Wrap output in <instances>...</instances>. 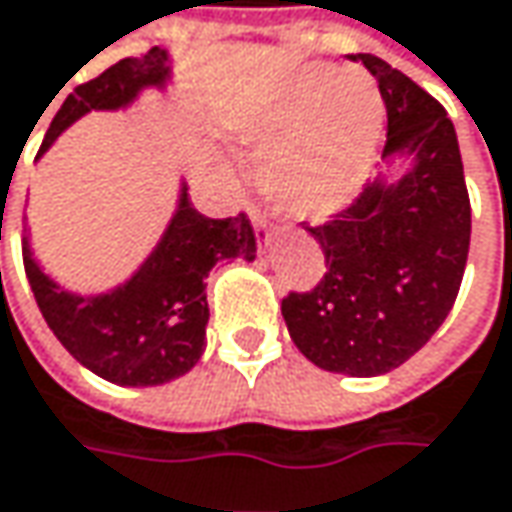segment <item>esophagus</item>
Wrapping results in <instances>:
<instances>
[{
  "label": "esophagus",
  "mask_w": 512,
  "mask_h": 512,
  "mask_svg": "<svg viewBox=\"0 0 512 512\" xmlns=\"http://www.w3.org/2000/svg\"><path fill=\"white\" fill-rule=\"evenodd\" d=\"M253 230H256V236H262V239H265V242H268L270 227H268V221H265V218L253 216Z\"/></svg>",
  "instance_id": "esophagus-1"
}]
</instances>
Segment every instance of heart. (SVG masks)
<instances>
[{"mask_svg": "<svg viewBox=\"0 0 512 512\" xmlns=\"http://www.w3.org/2000/svg\"><path fill=\"white\" fill-rule=\"evenodd\" d=\"M386 109L369 74L308 68L247 117L239 141L262 155L268 198L296 221L322 224L348 210L383 141Z\"/></svg>", "mask_w": 512, "mask_h": 512, "instance_id": "1", "label": "heart"}]
</instances>
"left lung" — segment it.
Masks as SVG:
<instances>
[{
	"mask_svg": "<svg viewBox=\"0 0 512 512\" xmlns=\"http://www.w3.org/2000/svg\"><path fill=\"white\" fill-rule=\"evenodd\" d=\"M360 63L389 115L386 169L334 221L308 227L328 273L288 296L282 317L317 369L377 377L421 351L452 311L470 253V195L444 106L380 57Z\"/></svg>",
	"mask_w": 512,
	"mask_h": 512,
	"instance_id": "obj_1",
	"label": "left lung"
}]
</instances>
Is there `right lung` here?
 I'll use <instances>...</instances> for the list:
<instances>
[{"mask_svg":"<svg viewBox=\"0 0 512 512\" xmlns=\"http://www.w3.org/2000/svg\"><path fill=\"white\" fill-rule=\"evenodd\" d=\"M172 86L175 60L167 48L120 60L65 97L37 158L80 117L132 109L146 91L167 94ZM22 259L42 317L80 366L115 386H164L187 374L207 348L204 279L218 262H253L256 236L244 216H201L187 198V181L178 178L175 213L161 239L112 288L97 294L68 291L42 270L28 236L22 239Z\"/></svg>","mask_w":512,"mask_h":512,"instance_id":"right-lung-1","label":"right lung"}]
</instances>
